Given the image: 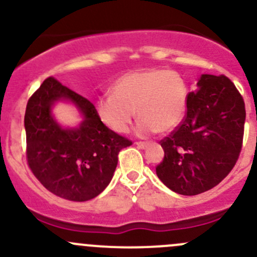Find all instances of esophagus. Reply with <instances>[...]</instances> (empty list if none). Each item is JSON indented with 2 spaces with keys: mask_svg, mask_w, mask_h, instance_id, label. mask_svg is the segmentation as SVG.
I'll return each mask as SVG.
<instances>
[{
  "mask_svg": "<svg viewBox=\"0 0 257 257\" xmlns=\"http://www.w3.org/2000/svg\"><path fill=\"white\" fill-rule=\"evenodd\" d=\"M136 145L138 148H141V149H145L148 147V143H145V142H137Z\"/></svg>",
  "mask_w": 257,
  "mask_h": 257,
  "instance_id": "obj_1",
  "label": "esophagus"
}]
</instances>
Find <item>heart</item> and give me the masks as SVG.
<instances>
[{
	"label": "heart",
	"mask_w": 257,
	"mask_h": 257,
	"mask_svg": "<svg viewBox=\"0 0 257 257\" xmlns=\"http://www.w3.org/2000/svg\"><path fill=\"white\" fill-rule=\"evenodd\" d=\"M188 105V85L180 74L168 69H139L124 74L113 85V95L95 102L102 123L115 133H126L134 115L141 119V136L167 133L184 119Z\"/></svg>",
	"instance_id": "1"
}]
</instances>
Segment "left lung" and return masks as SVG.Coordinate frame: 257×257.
Returning a JSON list of instances; mask_svg holds the SVG:
<instances>
[{
  "mask_svg": "<svg viewBox=\"0 0 257 257\" xmlns=\"http://www.w3.org/2000/svg\"><path fill=\"white\" fill-rule=\"evenodd\" d=\"M245 103L226 76L203 74L188 94L181 123L160 143L157 175L170 190L198 195L220 183L234 168L243 138Z\"/></svg>",
  "mask_w": 257,
  "mask_h": 257,
  "instance_id": "obj_1",
  "label": "left lung"
}]
</instances>
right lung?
I'll return each mask as SVG.
<instances>
[{"label":"right lung","instance_id":"add662e5","mask_svg":"<svg viewBox=\"0 0 257 257\" xmlns=\"http://www.w3.org/2000/svg\"><path fill=\"white\" fill-rule=\"evenodd\" d=\"M69 100L83 115L77 128H62L51 105ZM26 157L30 169L54 195L87 201L99 195L112 180L118 154L132 141L105 126L87 98L48 77L28 99L25 114Z\"/></svg>","mask_w":257,"mask_h":257}]
</instances>
